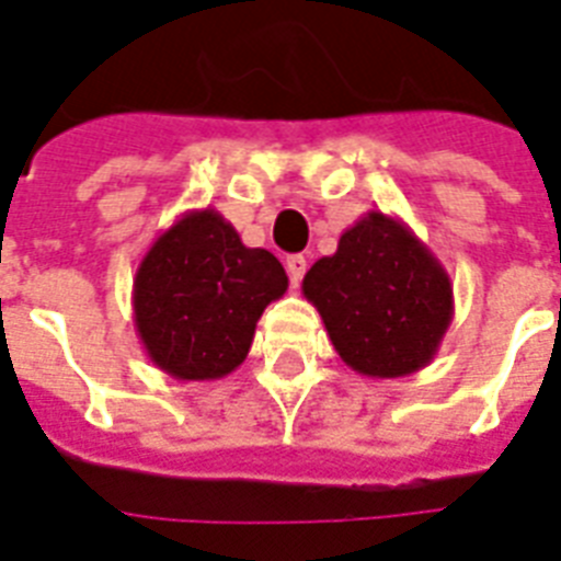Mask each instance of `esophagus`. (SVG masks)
<instances>
[{
  "instance_id": "obj_1",
  "label": "esophagus",
  "mask_w": 561,
  "mask_h": 561,
  "mask_svg": "<svg viewBox=\"0 0 561 561\" xmlns=\"http://www.w3.org/2000/svg\"><path fill=\"white\" fill-rule=\"evenodd\" d=\"M285 267H288V276H290V285H299L302 282V276H306V255H288L285 259Z\"/></svg>"
}]
</instances>
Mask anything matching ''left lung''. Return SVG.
I'll use <instances>...</instances> for the list:
<instances>
[{"mask_svg": "<svg viewBox=\"0 0 561 561\" xmlns=\"http://www.w3.org/2000/svg\"><path fill=\"white\" fill-rule=\"evenodd\" d=\"M302 294L323 317L343 364L401 378L434 360L454 317L448 273L404 220L367 211L311 264Z\"/></svg>", "mask_w": 561, "mask_h": 561, "instance_id": "1", "label": "left lung"}]
</instances>
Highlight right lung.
Segmentation results:
<instances>
[{"label":"right lung","instance_id":"obj_1","mask_svg":"<svg viewBox=\"0 0 561 561\" xmlns=\"http://www.w3.org/2000/svg\"><path fill=\"white\" fill-rule=\"evenodd\" d=\"M285 290L276 255L247 247L220 211L192 209L136 267V334L171 378L218 381L244 364L259 317Z\"/></svg>","mask_w":561,"mask_h":561}]
</instances>
